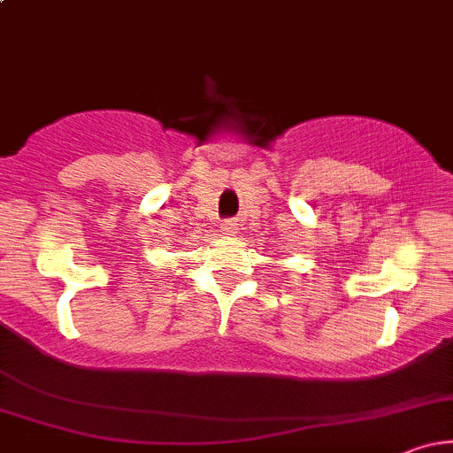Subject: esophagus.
Listing matches in <instances>:
<instances>
[{
	"label": "esophagus",
	"mask_w": 453,
	"mask_h": 453,
	"mask_svg": "<svg viewBox=\"0 0 453 453\" xmlns=\"http://www.w3.org/2000/svg\"><path fill=\"white\" fill-rule=\"evenodd\" d=\"M221 232L227 234V236H234L238 232V223L234 219H226L221 223Z\"/></svg>",
	"instance_id": "1"
}]
</instances>
